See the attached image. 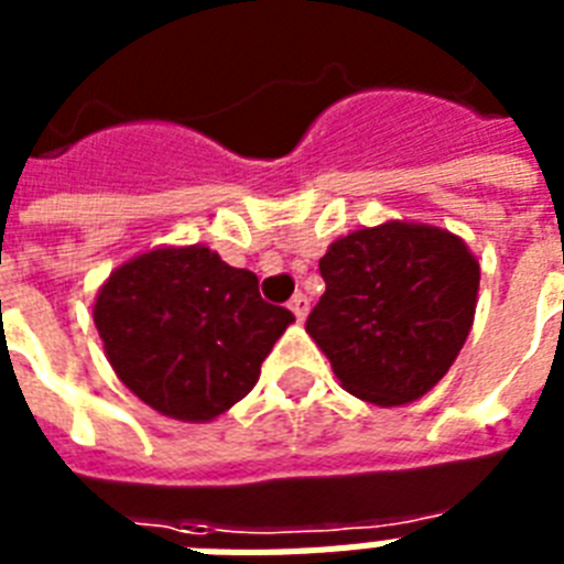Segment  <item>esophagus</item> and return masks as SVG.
Wrapping results in <instances>:
<instances>
[{"mask_svg":"<svg viewBox=\"0 0 564 564\" xmlns=\"http://www.w3.org/2000/svg\"><path fill=\"white\" fill-rule=\"evenodd\" d=\"M290 310L295 313V318H299V322H304V318H307V313H310L307 295H304V292H295V295H292V301H290Z\"/></svg>","mask_w":564,"mask_h":564,"instance_id":"34e87169","label":"esophagus"}]
</instances>
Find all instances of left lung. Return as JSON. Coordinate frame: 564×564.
<instances>
[{"label": "left lung", "mask_w": 564, "mask_h": 564, "mask_svg": "<svg viewBox=\"0 0 564 564\" xmlns=\"http://www.w3.org/2000/svg\"><path fill=\"white\" fill-rule=\"evenodd\" d=\"M318 272L327 290L307 334L348 392L398 406L419 401L454 366L480 286L463 239L421 221H386L336 239Z\"/></svg>", "instance_id": "1"}]
</instances>
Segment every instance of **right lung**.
I'll use <instances>...</instances> for the list:
<instances>
[{"label": "right lung", "mask_w": 564, "mask_h": 564, "mask_svg": "<svg viewBox=\"0 0 564 564\" xmlns=\"http://www.w3.org/2000/svg\"><path fill=\"white\" fill-rule=\"evenodd\" d=\"M93 322L140 401L170 419L213 421L254 389L295 316L260 299L254 272L187 246L154 248L110 272Z\"/></svg>", "instance_id": "right-lung-1"}]
</instances>
